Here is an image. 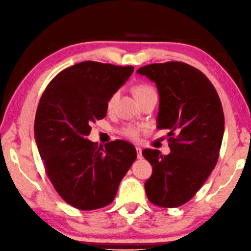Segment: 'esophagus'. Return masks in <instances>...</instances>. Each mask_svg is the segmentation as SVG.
Returning a JSON list of instances; mask_svg holds the SVG:
<instances>
[{
  "label": "esophagus",
  "instance_id": "esophagus-1",
  "mask_svg": "<svg viewBox=\"0 0 251 251\" xmlns=\"http://www.w3.org/2000/svg\"><path fill=\"white\" fill-rule=\"evenodd\" d=\"M135 150H137V155H138V159H141V158H142V149H141V148L137 147V148H135Z\"/></svg>",
  "mask_w": 251,
  "mask_h": 251
}]
</instances>
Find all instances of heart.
<instances>
[{
  "instance_id": "b5f03b06",
  "label": "heart",
  "mask_w": 251,
  "mask_h": 251,
  "mask_svg": "<svg viewBox=\"0 0 251 251\" xmlns=\"http://www.w3.org/2000/svg\"><path fill=\"white\" fill-rule=\"evenodd\" d=\"M154 94H157L155 90L153 89V87H151V85L148 83H139L134 87V96L138 99V101H140L141 99H145L147 97L154 96ZM118 97L119 91L113 92L109 97L108 101H106V109L109 111L113 109ZM143 130H145V126L138 125V123H126V125L121 126V129L119 130V133L126 139H130V140L132 141H137L140 139Z\"/></svg>"
}]
</instances>
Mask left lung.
<instances>
[{
  "label": "left lung",
  "mask_w": 251,
  "mask_h": 251,
  "mask_svg": "<svg viewBox=\"0 0 251 251\" xmlns=\"http://www.w3.org/2000/svg\"><path fill=\"white\" fill-rule=\"evenodd\" d=\"M155 82L159 96L158 129L169 130L168 155L145 149L153 168L145 184L150 202L180 207L206 182L219 158L225 117L210 80L191 65L178 61L148 64L137 71Z\"/></svg>",
  "instance_id": "left-lung-1"
}]
</instances>
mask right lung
I'll return each mask as SVG.
<instances>
[{
    "instance_id": "right-lung-1",
    "label": "right lung",
    "mask_w": 251,
    "mask_h": 251,
    "mask_svg": "<svg viewBox=\"0 0 251 251\" xmlns=\"http://www.w3.org/2000/svg\"><path fill=\"white\" fill-rule=\"evenodd\" d=\"M133 70L85 61L57 73L40 99L34 132L45 174L61 198L80 210L112 202L137 159L130 142L114 140L103 149L87 139L91 123L105 117L109 97Z\"/></svg>"
}]
</instances>
